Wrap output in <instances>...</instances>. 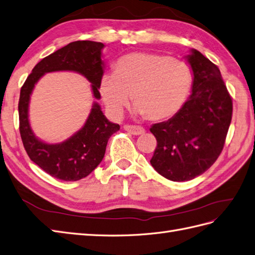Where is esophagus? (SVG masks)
I'll use <instances>...</instances> for the list:
<instances>
[{
	"label": "esophagus",
	"instance_id": "esophagus-1",
	"mask_svg": "<svg viewBox=\"0 0 255 255\" xmlns=\"http://www.w3.org/2000/svg\"><path fill=\"white\" fill-rule=\"evenodd\" d=\"M124 129L133 135H141L145 133L144 128H141L139 126H131V124H126V126H124Z\"/></svg>",
	"mask_w": 255,
	"mask_h": 255
}]
</instances>
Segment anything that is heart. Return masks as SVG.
<instances>
[{
  "label": "heart",
  "mask_w": 255,
  "mask_h": 255,
  "mask_svg": "<svg viewBox=\"0 0 255 255\" xmlns=\"http://www.w3.org/2000/svg\"><path fill=\"white\" fill-rule=\"evenodd\" d=\"M191 84V70L184 61L134 52L117 61L114 73L105 74L99 92L111 116L121 117L132 95L134 106L147 120L164 121L182 109Z\"/></svg>",
  "instance_id": "heart-1"
}]
</instances>
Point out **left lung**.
I'll return each mask as SVG.
<instances>
[{"label":"left lung","mask_w":255,"mask_h":255,"mask_svg":"<svg viewBox=\"0 0 255 255\" xmlns=\"http://www.w3.org/2000/svg\"><path fill=\"white\" fill-rule=\"evenodd\" d=\"M191 52L192 94L174 117L150 128L157 139L150 163L173 182L190 181L215 162L233 116V99L220 69L199 51Z\"/></svg>","instance_id":"obj_1"}]
</instances>
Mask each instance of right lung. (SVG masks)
<instances>
[{
    "mask_svg": "<svg viewBox=\"0 0 255 255\" xmlns=\"http://www.w3.org/2000/svg\"><path fill=\"white\" fill-rule=\"evenodd\" d=\"M104 44L93 41H76L46 56L35 65L20 90L18 113L19 132L29 158L51 176L74 182L88 176L102 162L110 136L120 129L111 123L94 104L84 127L60 144H45L35 137L28 121L30 94L34 84L45 72L77 71L92 83L94 97L101 98L98 89L103 78L102 49Z\"/></svg>",
    "mask_w": 255,
    "mask_h": 255,
    "instance_id": "add662e5",
    "label": "right lung"
}]
</instances>
